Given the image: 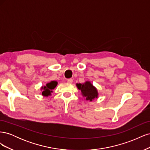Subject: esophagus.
Wrapping results in <instances>:
<instances>
[{
    "mask_svg": "<svg viewBox=\"0 0 150 150\" xmlns=\"http://www.w3.org/2000/svg\"><path fill=\"white\" fill-rule=\"evenodd\" d=\"M67 82L68 83L71 84L72 82H73V81H72V79H67Z\"/></svg>",
    "mask_w": 150,
    "mask_h": 150,
    "instance_id": "esophagus-1",
    "label": "esophagus"
}]
</instances>
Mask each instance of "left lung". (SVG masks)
I'll list each match as a JSON object with an SVG mask.
<instances>
[{"label": "left lung", "instance_id": "8db88e82", "mask_svg": "<svg viewBox=\"0 0 150 150\" xmlns=\"http://www.w3.org/2000/svg\"><path fill=\"white\" fill-rule=\"evenodd\" d=\"M77 87L81 91L83 96L86 98L87 101H92L94 99L97 98L98 93L97 89L89 81H86L84 84H76Z\"/></svg>", "mask_w": 150, "mask_h": 150}]
</instances>
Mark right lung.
I'll return each mask as SVG.
<instances>
[{"mask_svg": "<svg viewBox=\"0 0 150 150\" xmlns=\"http://www.w3.org/2000/svg\"><path fill=\"white\" fill-rule=\"evenodd\" d=\"M57 84V82L55 81H51V82L47 83L46 86H42L41 88V89H42V94L44 96H48L51 94V93H52V90L56 87Z\"/></svg>", "mask_w": 150, "mask_h": 150, "instance_id": "right-lung-1", "label": "right lung"}]
</instances>
